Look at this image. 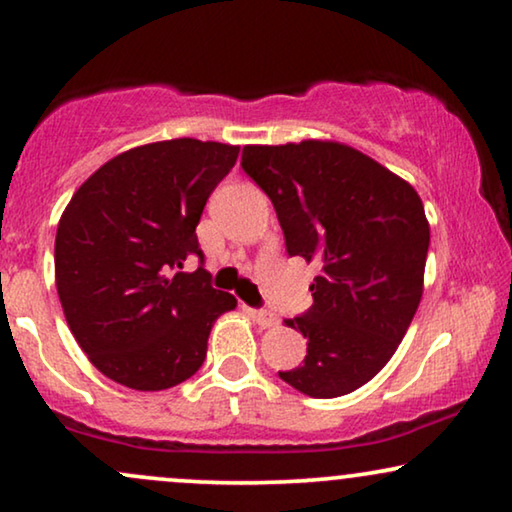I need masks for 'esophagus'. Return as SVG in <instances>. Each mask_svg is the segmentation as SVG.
<instances>
[{
  "label": "esophagus",
  "mask_w": 512,
  "mask_h": 512,
  "mask_svg": "<svg viewBox=\"0 0 512 512\" xmlns=\"http://www.w3.org/2000/svg\"><path fill=\"white\" fill-rule=\"evenodd\" d=\"M249 314L254 317L256 324L263 326V328H270V326L277 324V314L270 312V310H249Z\"/></svg>",
  "instance_id": "esophagus-1"
}]
</instances>
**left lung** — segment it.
I'll return each mask as SVG.
<instances>
[{"mask_svg": "<svg viewBox=\"0 0 512 512\" xmlns=\"http://www.w3.org/2000/svg\"><path fill=\"white\" fill-rule=\"evenodd\" d=\"M242 170L272 200L286 254L321 268L310 310L286 319L307 338V356L279 377L312 398L352 394L387 366L422 300V200L338 142L244 146Z\"/></svg>", "mask_w": 512, "mask_h": 512, "instance_id": "1", "label": "left lung"}]
</instances>
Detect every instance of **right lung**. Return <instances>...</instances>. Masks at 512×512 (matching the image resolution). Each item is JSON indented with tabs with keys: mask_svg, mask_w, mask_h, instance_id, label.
<instances>
[{
	"mask_svg": "<svg viewBox=\"0 0 512 512\" xmlns=\"http://www.w3.org/2000/svg\"><path fill=\"white\" fill-rule=\"evenodd\" d=\"M240 146L181 137L111 158L72 195L55 235L62 312L93 366L160 391L198 373L237 300L212 286L195 226ZM188 255L201 268L179 273Z\"/></svg>",
	"mask_w": 512,
	"mask_h": 512,
	"instance_id": "1",
	"label": "right lung"
}]
</instances>
